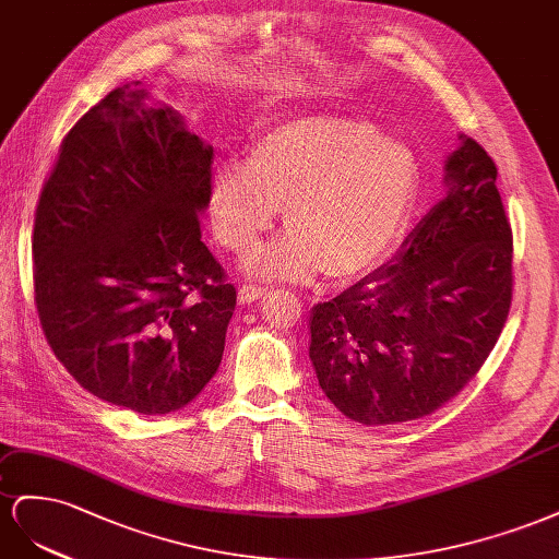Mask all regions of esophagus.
Returning <instances> with one entry per match:
<instances>
[{
    "mask_svg": "<svg viewBox=\"0 0 559 559\" xmlns=\"http://www.w3.org/2000/svg\"><path fill=\"white\" fill-rule=\"evenodd\" d=\"M269 295L266 288H260V285H243L241 290H238V301L241 305H254L258 299H264Z\"/></svg>",
    "mask_w": 559,
    "mask_h": 559,
    "instance_id": "obj_1",
    "label": "esophagus"
}]
</instances>
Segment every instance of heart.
<instances>
[{
  "instance_id": "heart-1",
  "label": "heart",
  "mask_w": 559,
  "mask_h": 559,
  "mask_svg": "<svg viewBox=\"0 0 559 559\" xmlns=\"http://www.w3.org/2000/svg\"><path fill=\"white\" fill-rule=\"evenodd\" d=\"M419 168L401 142L370 121L311 115L269 126L246 162L213 170L209 211L217 241L236 254L258 248L283 205L290 231L248 260L266 281H354L401 236L417 197Z\"/></svg>"
}]
</instances>
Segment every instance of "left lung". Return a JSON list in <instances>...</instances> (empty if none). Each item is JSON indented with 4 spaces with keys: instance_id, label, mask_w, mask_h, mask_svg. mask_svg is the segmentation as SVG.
Wrapping results in <instances>:
<instances>
[{
    "instance_id": "8db88e82",
    "label": "left lung",
    "mask_w": 559,
    "mask_h": 559,
    "mask_svg": "<svg viewBox=\"0 0 559 559\" xmlns=\"http://www.w3.org/2000/svg\"><path fill=\"white\" fill-rule=\"evenodd\" d=\"M444 194L393 262L311 309L309 358L330 403L365 426L421 419L464 389L513 299V231L497 166L459 135Z\"/></svg>"
}]
</instances>
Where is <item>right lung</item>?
Wrapping results in <instances>:
<instances>
[{"label": "right lung", "mask_w": 559, "mask_h": 559, "mask_svg": "<svg viewBox=\"0 0 559 559\" xmlns=\"http://www.w3.org/2000/svg\"><path fill=\"white\" fill-rule=\"evenodd\" d=\"M213 145L140 82L115 88L60 145L32 234L46 342L100 401L187 407L225 354L236 288L201 241Z\"/></svg>", "instance_id": "1"}]
</instances>
